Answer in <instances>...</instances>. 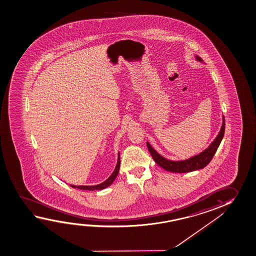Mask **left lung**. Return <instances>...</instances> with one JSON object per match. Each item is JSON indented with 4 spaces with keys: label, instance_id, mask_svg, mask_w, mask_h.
<instances>
[{
    "label": "left lung",
    "instance_id": "8db88e82",
    "mask_svg": "<svg viewBox=\"0 0 256 256\" xmlns=\"http://www.w3.org/2000/svg\"><path fill=\"white\" fill-rule=\"evenodd\" d=\"M195 57L196 60L203 63V60L198 55H195ZM224 132H225V119L222 116V124L220 127L219 134L214 138V140L212 142L209 146L204 150L200 152L199 154L191 156L190 158L185 159V160L174 161V160L166 158L158 153V151L151 146L150 142H146V146H148V150L150 152L154 162H156L159 166L162 167V169L168 170V172H178V174L190 172L193 170L203 169L204 167L206 166L207 164L211 162L212 158H214L215 152L219 148L220 144L224 138Z\"/></svg>",
    "mask_w": 256,
    "mask_h": 256
}]
</instances>
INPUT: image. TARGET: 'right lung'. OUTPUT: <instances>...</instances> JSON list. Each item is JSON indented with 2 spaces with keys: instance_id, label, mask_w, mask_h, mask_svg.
I'll use <instances>...</instances> for the list:
<instances>
[{
  "instance_id": "obj_1",
  "label": "right lung",
  "mask_w": 256,
  "mask_h": 256,
  "mask_svg": "<svg viewBox=\"0 0 256 256\" xmlns=\"http://www.w3.org/2000/svg\"><path fill=\"white\" fill-rule=\"evenodd\" d=\"M119 168H120V154L118 152V162H116V166L114 167V170L112 174L110 175L108 178L106 180L105 182L97 184V185H92V186H76V185H73V184H69L71 187L74 188H79V190H102L106 188L110 187V185L113 183L116 178L118 177V172H119Z\"/></svg>"
}]
</instances>
